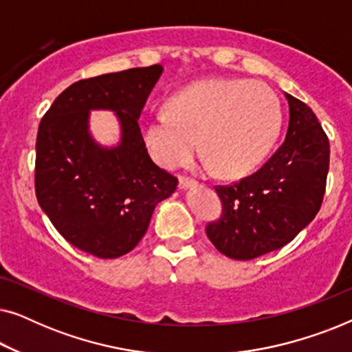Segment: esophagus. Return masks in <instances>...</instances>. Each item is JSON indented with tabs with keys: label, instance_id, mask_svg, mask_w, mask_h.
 Wrapping results in <instances>:
<instances>
[{
	"label": "esophagus",
	"instance_id": "1",
	"mask_svg": "<svg viewBox=\"0 0 352 352\" xmlns=\"http://www.w3.org/2000/svg\"><path fill=\"white\" fill-rule=\"evenodd\" d=\"M194 184H195V181L192 179V177L186 176V175H181L179 176V189H186V187H190V186H194Z\"/></svg>",
	"mask_w": 352,
	"mask_h": 352
}]
</instances>
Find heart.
Here are the masks:
<instances>
[{
  "label": "heart",
  "instance_id": "heart-1",
  "mask_svg": "<svg viewBox=\"0 0 352 352\" xmlns=\"http://www.w3.org/2000/svg\"><path fill=\"white\" fill-rule=\"evenodd\" d=\"M282 123L272 91L250 81L210 80L170 100V112L146 120L144 141L157 163L176 168L199 147L219 175L254 170L276 141Z\"/></svg>",
  "mask_w": 352,
  "mask_h": 352
}]
</instances>
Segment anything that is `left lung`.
I'll list each match as a JSON object with an SVG mask.
<instances>
[{
	"instance_id": "obj_1",
	"label": "left lung",
	"mask_w": 352,
	"mask_h": 352,
	"mask_svg": "<svg viewBox=\"0 0 352 352\" xmlns=\"http://www.w3.org/2000/svg\"><path fill=\"white\" fill-rule=\"evenodd\" d=\"M290 122L271 158L229 186H214L223 211L206 235L228 258L248 261L292 242L319 213L330 142L311 107L287 94Z\"/></svg>"
}]
</instances>
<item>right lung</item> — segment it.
<instances>
[{"label": "right lung", "mask_w": 352, "mask_h": 352, "mask_svg": "<svg viewBox=\"0 0 352 352\" xmlns=\"http://www.w3.org/2000/svg\"><path fill=\"white\" fill-rule=\"evenodd\" d=\"M163 72L136 67L80 80L57 96L36 136L35 194L67 242L102 259L131 252L147 232L157 204L177 177L152 162L139 117ZM91 108L115 109L122 144L102 149L87 133Z\"/></svg>", "instance_id": "obj_1"}]
</instances>
